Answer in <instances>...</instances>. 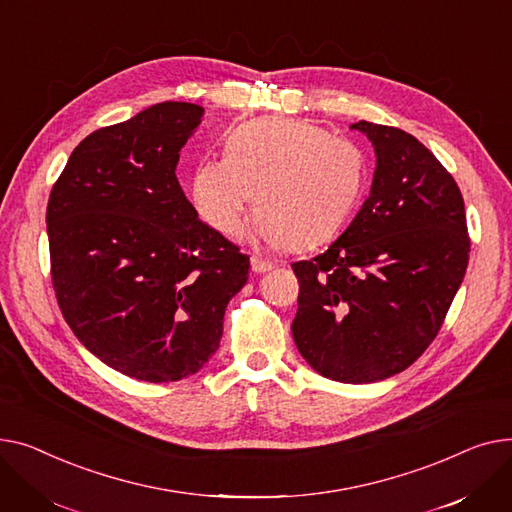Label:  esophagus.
Masks as SVG:
<instances>
[{"label":"esophagus","mask_w":512,"mask_h":512,"mask_svg":"<svg viewBox=\"0 0 512 512\" xmlns=\"http://www.w3.org/2000/svg\"><path fill=\"white\" fill-rule=\"evenodd\" d=\"M250 262H252V270H254V273H268V270L275 268L273 262L262 258V256H252Z\"/></svg>","instance_id":"34e87169"}]
</instances>
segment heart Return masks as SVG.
I'll use <instances>...</instances> for the list:
<instances>
[{
	"instance_id": "obj_1",
	"label": "heart",
	"mask_w": 512,
	"mask_h": 512,
	"mask_svg": "<svg viewBox=\"0 0 512 512\" xmlns=\"http://www.w3.org/2000/svg\"><path fill=\"white\" fill-rule=\"evenodd\" d=\"M366 163L353 142L295 117H264L231 132L225 157L204 159L190 184L198 215L235 235L246 208L248 233L268 248H314L333 237L357 204Z\"/></svg>"
}]
</instances>
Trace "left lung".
Here are the masks:
<instances>
[{
    "mask_svg": "<svg viewBox=\"0 0 512 512\" xmlns=\"http://www.w3.org/2000/svg\"><path fill=\"white\" fill-rule=\"evenodd\" d=\"M376 153L370 196L324 254L293 264L295 345L324 378L370 384L438 335L469 262L461 190L415 136L357 122Z\"/></svg>",
    "mask_w": 512,
    "mask_h": 512,
    "instance_id": "8db88e82",
    "label": "left lung"
}]
</instances>
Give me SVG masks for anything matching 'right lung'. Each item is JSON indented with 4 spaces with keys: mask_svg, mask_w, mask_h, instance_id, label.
<instances>
[{
    "mask_svg": "<svg viewBox=\"0 0 512 512\" xmlns=\"http://www.w3.org/2000/svg\"><path fill=\"white\" fill-rule=\"evenodd\" d=\"M202 115L165 101L88 134L47 204L59 310L90 353L144 382L196 374L248 281L250 258L198 219L175 177Z\"/></svg>",
    "mask_w": 512,
    "mask_h": 512,
    "instance_id": "1",
    "label": "right lung"
}]
</instances>
